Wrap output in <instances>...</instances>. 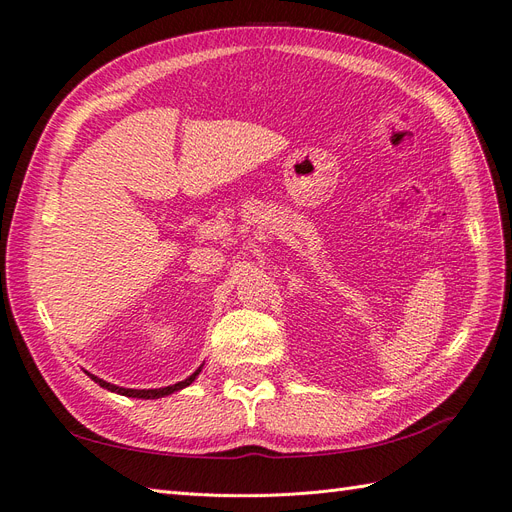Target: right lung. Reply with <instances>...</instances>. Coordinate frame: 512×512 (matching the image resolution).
Masks as SVG:
<instances>
[{"mask_svg": "<svg viewBox=\"0 0 512 512\" xmlns=\"http://www.w3.org/2000/svg\"><path fill=\"white\" fill-rule=\"evenodd\" d=\"M200 374V367L194 371V374L190 376V378H185L183 382H177V384H173V386H164V389H149V391H138V389H123V386H115V384H111V382H104L102 378H98V376H91V380L94 382H98L100 386H104V389H108V391H113V393H119V395H126V397H138V399H158V397H164V395H170V393H175V391H179V389H185V386H190L194 380H196V376Z\"/></svg>", "mask_w": 512, "mask_h": 512, "instance_id": "1", "label": "right lung"}]
</instances>
